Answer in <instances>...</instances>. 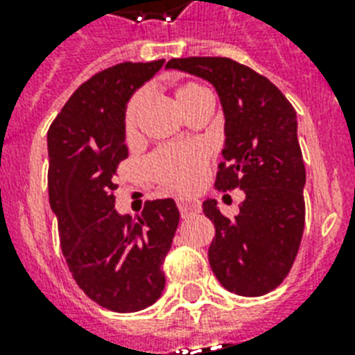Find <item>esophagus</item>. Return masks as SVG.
<instances>
[{"mask_svg":"<svg viewBox=\"0 0 355 355\" xmlns=\"http://www.w3.org/2000/svg\"><path fill=\"white\" fill-rule=\"evenodd\" d=\"M178 210H180V216L182 217H189L197 214L200 210L199 202H195V200H188V199H180L178 200Z\"/></svg>","mask_w":355,"mask_h":355,"instance_id":"1","label":"esophagus"}]
</instances>
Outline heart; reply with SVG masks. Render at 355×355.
I'll list each match as a JSON object with an SVG mask.
<instances>
[{
    "label": "heart",
    "instance_id": "b5f03b06",
    "mask_svg": "<svg viewBox=\"0 0 355 355\" xmlns=\"http://www.w3.org/2000/svg\"><path fill=\"white\" fill-rule=\"evenodd\" d=\"M178 108L186 114L197 103L211 99L206 88L197 83H184L175 90ZM145 94L139 92L130 99L125 112V134L127 138H132L138 130L139 116L144 112ZM206 166V156L199 147H167L160 149L150 156L149 171L164 186L175 189V191H189L197 186L202 177Z\"/></svg>",
    "mask_w": 355,
    "mask_h": 355
}]
</instances>
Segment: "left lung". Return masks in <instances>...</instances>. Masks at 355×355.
<instances>
[{
	"label": "left lung",
	"mask_w": 355,
	"mask_h": 355,
	"mask_svg": "<svg viewBox=\"0 0 355 355\" xmlns=\"http://www.w3.org/2000/svg\"><path fill=\"white\" fill-rule=\"evenodd\" d=\"M178 69L216 88L225 116V147L216 188H239L245 200L228 219L216 199L202 202L216 237L208 248L225 289L261 297L291 270L304 232L306 167L297 136V112L263 75L223 57L173 58Z\"/></svg>",
	"instance_id": "1"
}]
</instances>
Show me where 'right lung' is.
<instances>
[{
    "instance_id": "add662e5",
    "label": "right lung",
    "mask_w": 355,
    "mask_h": 355,
    "mask_svg": "<svg viewBox=\"0 0 355 355\" xmlns=\"http://www.w3.org/2000/svg\"><path fill=\"white\" fill-rule=\"evenodd\" d=\"M166 60L99 71L64 105L47 132L49 205L77 286L103 308L132 313L162 297V263L177 232L173 199L147 200L132 219L116 210L114 175L128 156L125 112Z\"/></svg>"
}]
</instances>
